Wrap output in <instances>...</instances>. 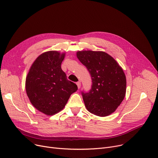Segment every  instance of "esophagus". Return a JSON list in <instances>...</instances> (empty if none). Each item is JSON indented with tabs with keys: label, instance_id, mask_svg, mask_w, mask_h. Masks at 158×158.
I'll use <instances>...</instances> for the list:
<instances>
[{
	"label": "esophagus",
	"instance_id": "34e87169",
	"mask_svg": "<svg viewBox=\"0 0 158 158\" xmlns=\"http://www.w3.org/2000/svg\"><path fill=\"white\" fill-rule=\"evenodd\" d=\"M77 87H78V89H80V88L81 87V83H80V81H78V82L77 83Z\"/></svg>",
	"mask_w": 158,
	"mask_h": 158
}]
</instances>
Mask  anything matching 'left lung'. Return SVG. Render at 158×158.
<instances>
[{"label": "left lung", "mask_w": 158, "mask_h": 158, "mask_svg": "<svg viewBox=\"0 0 158 158\" xmlns=\"http://www.w3.org/2000/svg\"><path fill=\"white\" fill-rule=\"evenodd\" d=\"M92 77L89 92H82L87 110L96 116L104 117L114 113L126 94L125 73L116 60L103 51H81L77 52Z\"/></svg>", "instance_id": "1"}]
</instances>
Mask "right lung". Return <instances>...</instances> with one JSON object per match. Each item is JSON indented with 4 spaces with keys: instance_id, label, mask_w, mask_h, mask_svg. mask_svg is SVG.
I'll return each instance as SVG.
<instances>
[{
    "instance_id": "add662e5",
    "label": "right lung",
    "mask_w": 158,
    "mask_h": 158,
    "mask_svg": "<svg viewBox=\"0 0 158 158\" xmlns=\"http://www.w3.org/2000/svg\"><path fill=\"white\" fill-rule=\"evenodd\" d=\"M65 55L57 51L41 54L31 64L26 78L25 89L30 102L47 116L63 110L70 95L78 90L60 66Z\"/></svg>"
}]
</instances>
